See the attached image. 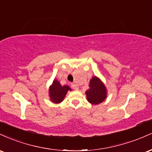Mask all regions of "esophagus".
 <instances>
[{"instance_id":"1","label":"esophagus","mask_w":152,"mask_h":152,"mask_svg":"<svg viewBox=\"0 0 152 152\" xmlns=\"http://www.w3.org/2000/svg\"><path fill=\"white\" fill-rule=\"evenodd\" d=\"M71 87H72V88H74V90H78V87L77 86V85H76L75 83H72V84H71Z\"/></svg>"}]
</instances>
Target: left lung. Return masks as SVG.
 Returning <instances> with one entry per match:
<instances>
[{
	"label": "left lung",
	"instance_id": "left-lung-1",
	"mask_svg": "<svg viewBox=\"0 0 152 152\" xmlns=\"http://www.w3.org/2000/svg\"><path fill=\"white\" fill-rule=\"evenodd\" d=\"M89 88L85 92L87 101L93 105L104 102L107 97V89L105 84L97 76H93L89 82Z\"/></svg>",
	"mask_w": 152,
	"mask_h": 152
}]
</instances>
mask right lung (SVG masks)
<instances>
[{
    "mask_svg": "<svg viewBox=\"0 0 152 152\" xmlns=\"http://www.w3.org/2000/svg\"><path fill=\"white\" fill-rule=\"evenodd\" d=\"M69 91H71V88L67 85L61 86L59 81L54 79L52 84L48 88V95L50 102L53 104H60L64 101L66 94Z\"/></svg>",
    "mask_w": 152,
    "mask_h": 152,
    "instance_id": "right-lung-1",
    "label": "right lung"
}]
</instances>
